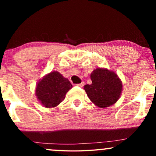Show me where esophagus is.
Segmentation results:
<instances>
[{
    "label": "esophagus",
    "mask_w": 156,
    "mask_h": 156,
    "mask_svg": "<svg viewBox=\"0 0 156 156\" xmlns=\"http://www.w3.org/2000/svg\"><path fill=\"white\" fill-rule=\"evenodd\" d=\"M77 86H78V87H83L84 86V83L83 82H82V83H80L79 84H77Z\"/></svg>",
    "instance_id": "esophagus-1"
}]
</instances>
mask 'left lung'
<instances>
[{
    "label": "left lung",
    "instance_id": "left-lung-1",
    "mask_svg": "<svg viewBox=\"0 0 156 156\" xmlns=\"http://www.w3.org/2000/svg\"><path fill=\"white\" fill-rule=\"evenodd\" d=\"M92 83L84 86L89 100L99 108L114 105L120 98L122 83L114 71L98 67L90 75Z\"/></svg>",
    "mask_w": 156,
    "mask_h": 156
}]
</instances>
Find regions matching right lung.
Masks as SVG:
<instances>
[{"label": "right lung", "instance_id": "add662e5", "mask_svg": "<svg viewBox=\"0 0 156 156\" xmlns=\"http://www.w3.org/2000/svg\"><path fill=\"white\" fill-rule=\"evenodd\" d=\"M72 87L67 78L58 71H53L37 82L35 94L44 107L54 108L64 101L66 94Z\"/></svg>", "mask_w": 156, "mask_h": 156}]
</instances>
